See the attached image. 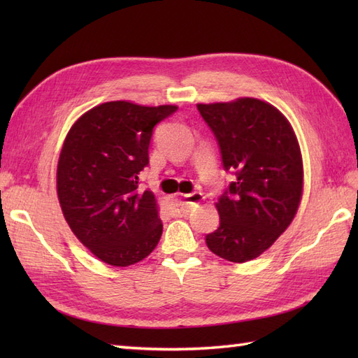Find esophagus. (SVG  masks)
Returning a JSON list of instances; mask_svg holds the SVG:
<instances>
[{"label": "esophagus", "mask_w": 358, "mask_h": 358, "mask_svg": "<svg viewBox=\"0 0 358 358\" xmlns=\"http://www.w3.org/2000/svg\"><path fill=\"white\" fill-rule=\"evenodd\" d=\"M203 200V194L201 192H192L187 195H181V199L177 200V204L172 208V212L178 215H187L191 209L199 204Z\"/></svg>", "instance_id": "1"}]
</instances>
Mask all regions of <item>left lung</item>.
Masks as SVG:
<instances>
[{
    "label": "left lung",
    "mask_w": 358,
    "mask_h": 358,
    "mask_svg": "<svg viewBox=\"0 0 358 358\" xmlns=\"http://www.w3.org/2000/svg\"><path fill=\"white\" fill-rule=\"evenodd\" d=\"M218 143L222 164L234 173L217 209L218 229L206 245L227 262L263 254L291 224L303 191L299 141L289 121L257 98L196 104Z\"/></svg>",
    "instance_id": "obj_1"
}]
</instances>
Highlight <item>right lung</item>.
Returning a JSON list of instances; mask_svg holds the SVG:
<instances>
[{
	"label": "right lung",
	"instance_id": "1",
	"mask_svg": "<svg viewBox=\"0 0 358 358\" xmlns=\"http://www.w3.org/2000/svg\"><path fill=\"white\" fill-rule=\"evenodd\" d=\"M177 106L110 101L86 112L66 136L57 191L72 232L101 262H141L163 234L157 200L140 187L154 127Z\"/></svg>",
	"mask_w": 358,
	"mask_h": 358
}]
</instances>
